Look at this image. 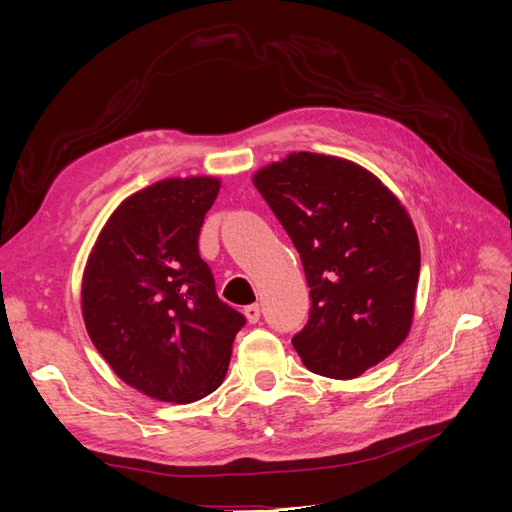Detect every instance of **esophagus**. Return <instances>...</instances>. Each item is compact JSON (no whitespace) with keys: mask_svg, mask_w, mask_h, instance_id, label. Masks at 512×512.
Wrapping results in <instances>:
<instances>
[{"mask_svg":"<svg viewBox=\"0 0 512 512\" xmlns=\"http://www.w3.org/2000/svg\"><path fill=\"white\" fill-rule=\"evenodd\" d=\"M243 314H245V318L250 320V322H258V320H260V305H258V303L247 305V307L243 309Z\"/></svg>","mask_w":512,"mask_h":512,"instance_id":"1","label":"esophagus"}]
</instances>
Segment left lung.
Returning <instances> with one entry per match:
<instances>
[{"label":"left lung","instance_id":"1","mask_svg":"<svg viewBox=\"0 0 512 512\" xmlns=\"http://www.w3.org/2000/svg\"><path fill=\"white\" fill-rule=\"evenodd\" d=\"M254 185L297 247L309 286L294 350L318 376L359 378L412 327L421 247L408 211L369 170L322 153H290L260 168Z\"/></svg>","mask_w":512,"mask_h":512}]
</instances>
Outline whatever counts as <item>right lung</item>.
I'll list each match as a JSON object with an SVG mask.
<instances>
[{
  "label": "right lung",
  "mask_w": 512,
  "mask_h": 512,
  "mask_svg": "<svg viewBox=\"0 0 512 512\" xmlns=\"http://www.w3.org/2000/svg\"><path fill=\"white\" fill-rule=\"evenodd\" d=\"M220 179H162L106 220L83 275L87 333L115 374L153 399L190 404L222 384L245 316L220 301L198 254Z\"/></svg>",
  "instance_id": "add662e5"
}]
</instances>
